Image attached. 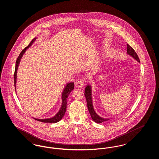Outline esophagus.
Segmentation results:
<instances>
[{
	"label": "esophagus",
	"mask_w": 159,
	"mask_h": 159,
	"mask_svg": "<svg viewBox=\"0 0 159 159\" xmlns=\"http://www.w3.org/2000/svg\"><path fill=\"white\" fill-rule=\"evenodd\" d=\"M84 82L83 80H79L76 82V83H75V86L77 88H82L84 86Z\"/></svg>",
	"instance_id": "1"
}]
</instances>
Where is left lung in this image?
<instances>
[{
  "mask_svg": "<svg viewBox=\"0 0 159 159\" xmlns=\"http://www.w3.org/2000/svg\"><path fill=\"white\" fill-rule=\"evenodd\" d=\"M127 54L130 55V56H131L132 57H133L138 62H140V61H139V59L138 58V56L137 53L135 52L134 49L131 46L129 45L128 44L127 45ZM84 95H85V98L86 99L87 106H88L89 112L91 117H92V119L93 121L97 123H101L104 121H108V120L110 119L101 117L95 112V111L93 108V103H92V88H91V84L87 85L86 87L85 88Z\"/></svg>",
  "mask_w": 159,
  "mask_h": 159,
  "instance_id": "obj_1",
  "label": "left lung"
}]
</instances>
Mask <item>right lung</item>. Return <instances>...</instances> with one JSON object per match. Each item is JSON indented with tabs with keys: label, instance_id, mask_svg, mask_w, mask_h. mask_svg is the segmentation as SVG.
<instances>
[{
	"label": "right lung",
	"instance_id": "add662e5",
	"mask_svg": "<svg viewBox=\"0 0 159 159\" xmlns=\"http://www.w3.org/2000/svg\"><path fill=\"white\" fill-rule=\"evenodd\" d=\"M37 38H34L29 45L27 47H25L23 51H21V52L19 55L16 61V64H15V73H14V85H15V89H16V77H17V70L18 68V66L20 64L21 59L23 57V55L25 52L26 50L34 42V41L36 40ZM74 83L73 82H70V83H67L66 86H65L63 92L62 93V104L60 110L58 111V112L57 113V114L53 116L51 118H49V119H36L34 118L35 120H38V121H42V122H44V123H57L60 121L62 119V118L64 117L65 113L66 111V108H67V99L68 98L69 94L70 93V92L73 90L74 89Z\"/></svg>",
	"mask_w": 159,
	"mask_h": 159
}]
</instances>
